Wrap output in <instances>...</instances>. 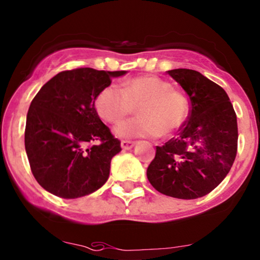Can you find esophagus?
Masks as SVG:
<instances>
[{"label": "esophagus", "mask_w": 260, "mask_h": 260, "mask_svg": "<svg viewBox=\"0 0 260 260\" xmlns=\"http://www.w3.org/2000/svg\"><path fill=\"white\" fill-rule=\"evenodd\" d=\"M136 144L135 141H128V139H123V141L121 142V147L124 151H128V149L133 148V146Z\"/></svg>", "instance_id": "1"}]
</instances>
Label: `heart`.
Segmentation results:
<instances>
[{
  "instance_id": "obj_1",
  "label": "heart",
  "mask_w": 260,
  "mask_h": 260,
  "mask_svg": "<svg viewBox=\"0 0 260 260\" xmlns=\"http://www.w3.org/2000/svg\"><path fill=\"white\" fill-rule=\"evenodd\" d=\"M102 119L119 123L135 112L138 117L118 124L114 129L123 138L169 136L182 127L188 112L185 97L168 82L155 76H141L123 82L122 88L108 84L94 101Z\"/></svg>"
}]
</instances>
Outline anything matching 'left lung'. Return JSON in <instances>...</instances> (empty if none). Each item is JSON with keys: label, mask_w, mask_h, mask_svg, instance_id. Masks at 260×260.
I'll return each instance as SVG.
<instances>
[{"label": "left lung", "mask_w": 260, "mask_h": 260, "mask_svg": "<svg viewBox=\"0 0 260 260\" xmlns=\"http://www.w3.org/2000/svg\"><path fill=\"white\" fill-rule=\"evenodd\" d=\"M168 75L187 92L189 116L177 137L155 148L147 178L162 194L201 198L212 192L233 166L238 148L237 114L225 91L202 73L178 68Z\"/></svg>", "instance_id": "1"}]
</instances>
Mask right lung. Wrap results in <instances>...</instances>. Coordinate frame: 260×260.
I'll list each match as a JSON object with an SVG mask.
<instances>
[{"label":"right lung","mask_w":260,"mask_h":260,"mask_svg":"<svg viewBox=\"0 0 260 260\" xmlns=\"http://www.w3.org/2000/svg\"><path fill=\"white\" fill-rule=\"evenodd\" d=\"M125 71H62L32 100L24 147L38 184L61 198L91 194L107 182L121 141L101 121L97 94Z\"/></svg>","instance_id":"right-lung-1"}]
</instances>
